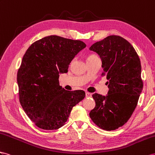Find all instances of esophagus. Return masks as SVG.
<instances>
[{"mask_svg":"<svg viewBox=\"0 0 155 155\" xmlns=\"http://www.w3.org/2000/svg\"><path fill=\"white\" fill-rule=\"evenodd\" d=\"M92 97V94L90 92H86V97Z\"/></svg>","mask_w":155,"mask_h":155,"instance_id":"esophagus-1","label":"esophagus"}]
</instances>
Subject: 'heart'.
Here are the masks:
<instances>
[{
	"mask_svg": "<svg viewBox=\"0 0 155 155\" xmlns=\"http://www.w3.org/2000/svg\"><path fill=\"white\" fill-rule=\"evenodd\" d=\"M97 58V56L95 54H90L89 55L88 58H87V59H92V58Z\"/></svg>",
	"mask_w": 155,
	"mask_h": 155,
	"instance_id": "1",
	"label": "heart"
}]
</instances>
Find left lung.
<instances>
[{
	"mask_svg": "<svg viewBox=\"0 0 155 155\" xmlns=\"http://www.w3.org/2000/svg\"><path fill=\"white\" fill-rule=\"evenodd\" d=\"M90 50L96 51L102 61L109 89L104 96L94 94L95 107L90 117L99 128L110 131L124 125L137 105L143 89L140 58L132 45L117 35H110L94 43Z\"/></svg>",
	"mask_w": 155,
	"mask_h": 155,
	"instance_id": "8db88e82",
	"label": "left lung"
}]
</instances>
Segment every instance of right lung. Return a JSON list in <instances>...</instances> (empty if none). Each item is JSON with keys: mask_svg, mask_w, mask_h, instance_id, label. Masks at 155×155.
<instances>
[{"mask_svg": "<svg viewBox=\"0 0 155 155\" xmlns=\"http://www.w3.org/2000/svg\"><path fill=\"white\" fill-rule=\"evenodd\" d=\"M86 46L81 41L51 35L33 42L23 55L17 74L19 100L39 128H61L84 98L83 90L62 88L59 77L67 73L71 61Z\"/></svg>", "mask_w": 155, "mask_h": 155, "instance_id": "add662e5", "label": "right lung"}]
</instances>
